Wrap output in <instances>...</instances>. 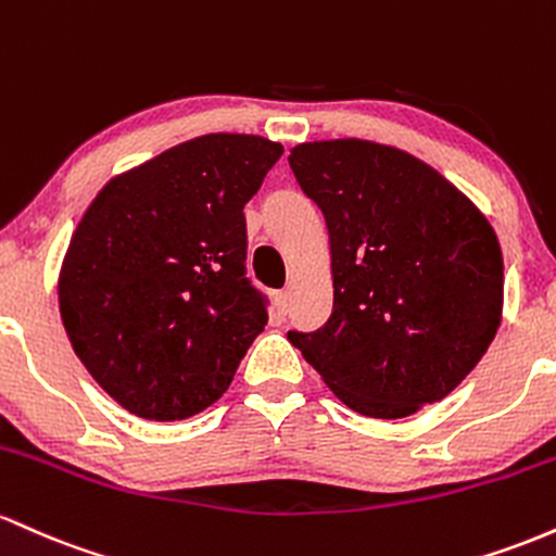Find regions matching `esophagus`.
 <instances>
[{
  "instance_id": "esophagus-1",
  "label": "esophagus",
  "mask_w": 556,
  "mask_h": 556,
  "mask_svg": "<svg viewBox=\"0 0 556 556\" xmlns=\"http://www.w3.org/2000/svg\"><path fill=\"white\" fill-rule=\"evenodd\" d=\"M273 299H276V309H278V315L280 317H286V312H289V307H291V291H276V294H273Z\"/></svg>"
}]
</instances>
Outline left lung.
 <instances>
[{
    "label": "left lung",
    "instance_id": "1",
    "mask_svg": "<svg viewBox=\"0 0 556 556\" xmlns=\"http://www.w3.org/2000/svg\"><path fill=\"white\" fill-rule=\"evenodd\" d=\"M326 217L333 312L289 341L354 413L396 420L452 394L502 323L494 228L433 167L359 139L291 149Z\"/></svg>",
    "mask_w": 556,
    "mask_h": 556
}]
</instances>
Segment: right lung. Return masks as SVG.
<instances>
[{
  "mask_svg": "<svg viewBox=\"0 0 556 556\" xmlns=\"http://www.w3.org/2000/svg\"><path fill=\"white\" fill-rule=\"evenodd\" d=\"M280 154L262 136H199L112 178L86 210L62 262V326L128 413L207 409L267 326L244 204Z\"/></svg>",
  "mask_w": 556,
  "mask_h": 556,
  "instance_id": "obj_1",
  "label": "right lung"
}]
</instances>
